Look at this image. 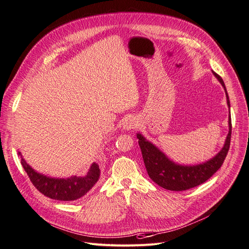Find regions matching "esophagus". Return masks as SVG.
I'll list each match as a JSON object with an SVG mask.
<instances>
[{
	"instance_id": "obj_1",
	"label": "esophagus",
	"mask_w": 249,
	"mask_h": 249,
	"mask_svg": "<svg viewBox=\"0 0 249 249\" xmlns=\"http://www.w3.org/2000/svg\"><path fill=\"white\" fill-rule=\"evenodd\" d=\"M137 124H139V121H137V119H135V117H129L124 121L123 128L126 130L134 129V128H136Z\"/></svg>"
}]
</instances>
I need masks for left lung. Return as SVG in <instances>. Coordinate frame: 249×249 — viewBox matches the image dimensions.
<instances>
[{
  "mask_svg": "<svg viewBox=\"0 0 249 249\" xmlns=\"http://www.w3.org/2000/svg\"><path fill=\"white\" fill-rule=\"evenodd\" d=\"M213 73L219 81L220 84L223 85L226 91L228 107H230V100L225 83L216 72L213 71ZM231 133L232 121L231 115H229V133L227 135L223 149L213 158H211L204 163L193 165V166H191V165L190 166H188V165H180L172 162L157 146L154 145L149 141H146L141 133H137L136 137L139 139V144L142 150L144 166L151 179L157 183L158 186L166 190L185 191L205 182L220 168L230 149Z\"/></svg>",
  "mask_w": 249,
  "mask_h": 249,
  "instance_id": "left-lung-1",
  "label": "left lung"
}]
</instances>
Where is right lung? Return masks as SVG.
<instances>
[{
  "label": "right lung",
  "mask_w": 249,
  "mask_h": 249,
  "mask_svg": "<svg viewBox=\"0 0 249 249\" xmlns=\"http://www.w3.org/2000/svg\"><path fill=\"white\" fill-rule=\"evenodd\" d=\"M20 155V152H18ZM21 165L33 185L46 197L59 201H73L84 195L97 182L100 170L96 163H92L85 177H71L69 178H53L35 171L21 157Z\"/></svg>",
  "instance_id": "right-lung-1"
}]
</instances>
